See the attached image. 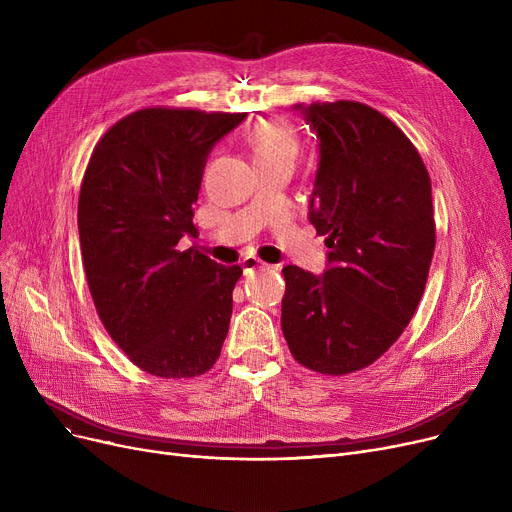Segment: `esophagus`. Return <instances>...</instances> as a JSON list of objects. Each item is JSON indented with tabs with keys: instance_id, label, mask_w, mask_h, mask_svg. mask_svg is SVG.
I'll list each match as a JSON object with an SVG mask.
<instances>
[{
	"instance_id": "obj_1",
	"label": "esophagus",
	"mask_w": 512,
	"mask_h": 512,
	"mask_svg": "<svg viewBox=\"0 0 512 512\" xmlns=\"http://www.w3.org/2000/svg\"><path fill=\"white\" fill-rule=\"evenodd\" d=\"M240 265H242V270H245V272H253V270H265V267H270V265H267L265 261H261L259 257H255V255H247L245 259L240 261Z\"/></svg>"
}]
</instances>
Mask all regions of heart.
Masks as SVG:
<instances>
[{"mask_svg": "<svg viewBox=\"0 0 512 512\" xmlns=\"http://www.w3.org/2000/svg\"><path fill=\"white\" fill-rule=\"evenodd\" d=\"M249 147L253 151L255 164L267 161H290L299 155V139L290 122L282 118L259 120L249 132Z\"/></svg>", "mask_w": 512, "mask_h": 512, "instance_id": "obj_1", "label": "heart"}]
</instances>
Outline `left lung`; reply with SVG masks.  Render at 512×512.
I'll use <instances>...</instances> for the list:
<instances>
[{"mask_svg":"<svg viewBox=\"0 0 512 512\" xmlns=\"http://www.w3.org/2000/svg\"><path fill=\"white\" fill-rule=\"evenodd\" d=\"M319 139L309 220L330 270L282 274V332L292 357L324 375L378 361L423 297L436 249L432 180L415 145L359 101L299 105Z\"/></svg>","mask_w":512,"mask_h":512,"instance_id":"left-lung-1","label":"left lung"}]
</instances>
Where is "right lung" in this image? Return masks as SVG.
Returning a JSON list of instances; mask_svg holds the SVG:
<instances>
[{"label":"right lung","instance_id":"obj_1","mask_svg":"<svg viewBox=\"0 0 512 512\" xmlns=\"http://www.w3.org/2000/svg\"><path fill=\"white\" fill-rule=\"evenodd\" d=\"M245 112L151 105L118 120L95 145L78 195L80 253L103 328L139 369L197 378L218 361L240 265L195 247L203 168Z\"/></svg>","mask_w":512,"mask_h":512}]
</instances>
